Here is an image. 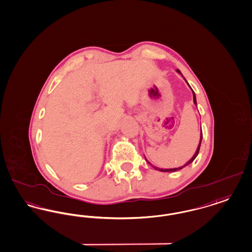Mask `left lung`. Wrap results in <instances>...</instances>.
<instances>
[{
    "label": "left lung",
    "mask_w": 252,
    "mask_h": 252,
    "mask_svg": "<svg viewBox=\"0 0 252 252\" xmlns=\"http://www.w3.org/2000/svg\"><path fill=\"white\" fill-rule=\"evenodd\" d=\"M177 72L181 74V72H180L179 69H177ZM192 93H193V101H194V104H195V105H197V101H196V95H195V93L193 92V90H192ZM201 140H202V131H201V140H200V143H199V145H198V148H197V150H196V153H195V154H194V156L192 157L191 159H190L189 161L188 162V163H186L184 166H182V167H180V168H174V169H159V168H157V167L153 166V167H154V169H156V170H158V171H166V172H170V171H179V170H181V169H183L184 167H186V166H188L189 164H190V163H191V162L193 161V160H194L196 158H197V156H198V154H199V151H200ZM148 163L150 164V162H148Z\"/></svg>",
    "instance_id": "left-lung-1"
}]
</instances>
